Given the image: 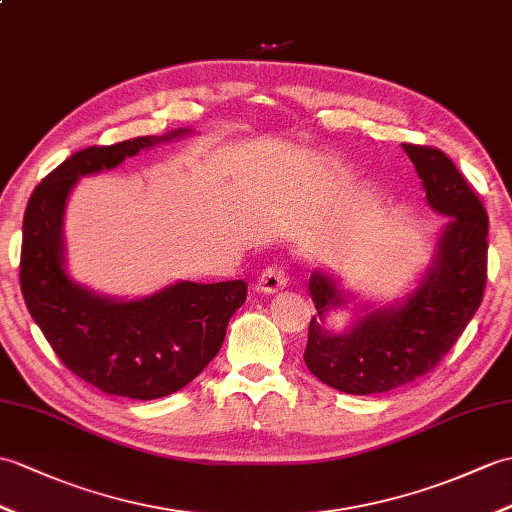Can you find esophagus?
<instances>
[{"instance_id":"obj_1","label":"esophagus","mask_w":512,"mask_h":512,"mask_svg":"<svg viewBox=\"0 0 512 512\" xmlns=\"http://www.w3.org/2000/svg\"><path fill=\"white\" fill-rule=\"evenodd\" d=\"M285 283H288V272H285L283 266H268L264 272L259 275L257 281V290L272 294V292H279L285 288Z\"/></svg>"}]
</instances>
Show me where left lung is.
<instances>
[{"label": "left lung", "instance_id": "8db88e82", "mask_svg": "<svg viewBox=\"0 0 512 512\" xmlns=\"http://www.w3.org/2000/svg\"><path fill=\"white\" fill-rule=\"evenodd\" d=\"M425 187V198L449 216L434 266L419 290L395 310L358 318L349 334H329L323 318L344 303L323 272L310 277L316 314L307 329L305 364L331 388L349 395L388 392L432 373L478 312L489 266V216L462 172L443 150L403 144Z\"/></svg>", "mask_w": 512, "mask_h": 512}]
</instances>
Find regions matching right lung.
Wrapping results in <instances>:
<instances>
[{
  "mask_svg": "<svg viewBox=\"0 0 512 512\" xmlns=\"http://www.w3.org/2000/svg\"><path fill=\"white\" fill-rule=\"evenodd\" d=\"M135 137L71 154L34 187L23 216L19 283L28 312L71 373L106 395L159 399L181 390L220 351L246 301L242 279L183 281L144 301H106L63 268V209L80 176L111 170L141 148L183 135Z\"/></svg>",
  "mask_w": 512,
  "mask_h": 512,
  "instance_id": "add662e5",
  "label": "right lung"
}]
</instances>
